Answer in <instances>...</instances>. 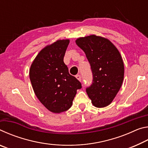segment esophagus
<instances>
[{"label":"esophagus","mask_w":148,"mask_h":148,"mask_svg":"<svg viewBox=\"0 0 148 148\" xmlns=\"http://www.w3.org/2000/svg\"><path fill=\"white\" fill-rule=\"evenodd\" d=\"M76 77L77 79L79 80V81H80V82L82 81V76H81V75L77 74V75H76Z\"/></svg>","instance_id":"34e87169"}]
</instances>
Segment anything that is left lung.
<instances>
[{
	"label": "left lung",
	"mask_w": 148,
	"mask_h": 148,
	"mask_svg": "<svg viewBox=\"0 0 148 148\" xmlns=\"http://www.w3.org/2000/svg\"><path fill=\"white\" fill-rule=\"evenodd\" d=\"M91 66L92 82L86 92L97 108L108 106L121 88L124 64L117 49L102 37L91 35L76 40Z\"/></svg>",
	"instance_id": "obj_1"
}]
</instances>
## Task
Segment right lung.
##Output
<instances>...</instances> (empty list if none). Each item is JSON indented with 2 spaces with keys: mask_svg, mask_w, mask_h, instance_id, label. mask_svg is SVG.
<instances>
[{
  "mask_svg": "<svg viewBox=\"0 0 148 148\" xmlns=\"http://www.w3.org/2000/svg\"><path fill=\"white\" fill-rule=\"evenodd\" d=\"M69 44V40H58L41 50L29 71L35 95L41 103L53 113L68 110L77 89L82 88V84L69 74L63 61Z\"/></svg>",
  "mask_w": 148,
  "mask_h": 148,
  "instance_id": "add662e5",
  "label": "right lung"
}]
</instances>
